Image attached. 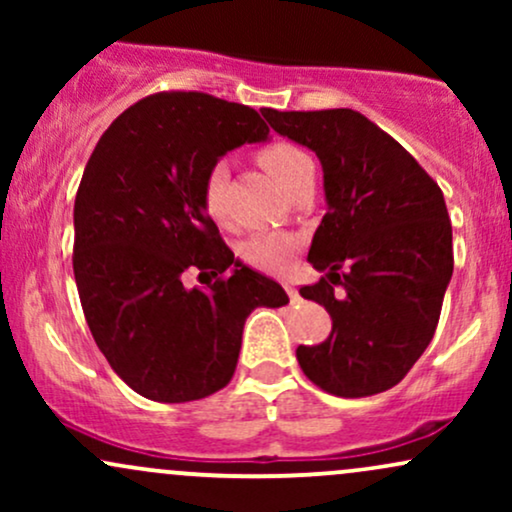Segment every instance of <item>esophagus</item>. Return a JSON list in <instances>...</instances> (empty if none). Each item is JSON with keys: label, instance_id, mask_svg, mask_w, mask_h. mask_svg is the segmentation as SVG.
<instances>
[{"label": "esophagus", "instance_id": "34e87169", "mask_svg": "<svg viewBox=\"0 0 512 512\" xmlns=\"http://www.w3.org/2000/svg\"><path fill=\"white\" fill-rule=\"evenodd\" d=\"M284 289H286V293H289L291 303H301V296H298V291L293 289V284H291V281H284Z\"/></svg>", "mask_w": 512, "mask_h": 512}]
</instances>
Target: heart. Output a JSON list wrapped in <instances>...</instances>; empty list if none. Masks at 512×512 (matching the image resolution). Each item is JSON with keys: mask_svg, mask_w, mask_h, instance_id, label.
Masks as SVG:
<instances>
[{"mask_svg": "<svg viewBox=\"0 0 512 512\" xmlns=\"http://www.w3.org/2000/svg\"><path fill=\"white\" fill-rule=\"evenodd\" d=\"M257 163L267 170L272 178L291 192L303 178L315 173L313 158H310L301 146L291 142H269L257 149ZM226 185H228V168L223 161L211 163L202 180V207L209 214V219L216 223H226ZM296 238L281 231H260L250 236L240 245V257L250 267L269 269L279 272L289 264L291 255L296 252Z\"/></svg>", "mask_w": 512, "mask_h": 512, "instance_id": "1", "label": "heart"}]
</instances>
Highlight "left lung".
Segmentation results:
<instances>
[{
	"label": "left lung",
	"instance_id": "obj_1",
	"mask_svg": "<svg viewBox=\"0 0 512 512\" xmlns=\"http://www.w3.org/2000/svg\"><path fill=\"white\" fill-rule=\"evenodd\" d=\"M274 132L313 149L327 214L308 262L327 272L301 296L325 305L332 332L298 346L310 383L337 397L395 387L431 344L452 276V226L438 182L351 108H262Z\"/></svg>",
	"mask_w": 512,
	"mask_h": 512
}]
</instances>
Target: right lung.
Returning a JSON list of instances; mask_svg holds the SVG:
<instances>
[{"mask_svg": "<svg viewBox=\"0 0 512 512\" xmlns=\"http://www.w3.org/2000/svg\"><path fill=\"white\" fill-rule=\"evenodd\" d=\"M257 110L202 91H161L115 117L74 199V279L110 368L154 402L204 399L231 383L243 325L289 296L233 257L202 207L211 163L267 139ZM199 271L207 287L187 290Z\"/></svg>", "mask_w": 512, "mask_h": 512, "instance_id": "right-lung-1", "label": "right lung"}]
</instances>
